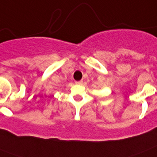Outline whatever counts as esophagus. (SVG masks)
<instances>
[{"mask_svg":"<svg viewBox=\"0 0 157 157\" xmlns=\"http://www.w3.org/2000/svg\"><path fill=\"white\" fill-rule=\"evenodd\" d=\"M82 83H83V81H76V85H82Z\"/></svg>","mask_w":157,"mask_h":157,"instance_id":"34e87169","label":"esophagus"}]
</instances>
